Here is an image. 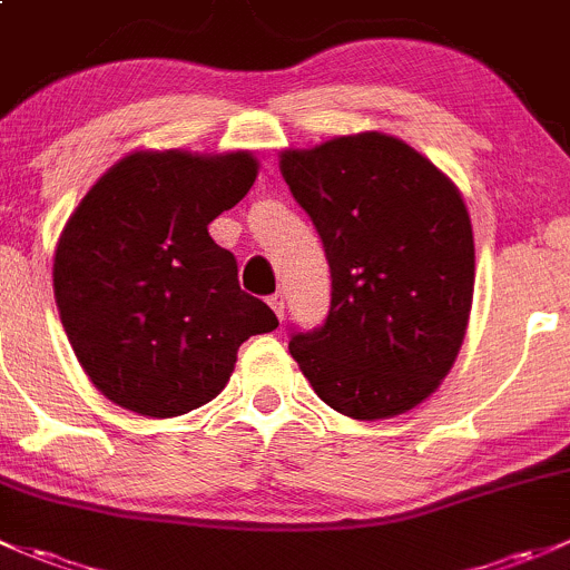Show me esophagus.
<instances>
[{"label":"esophagus","mask_w":570,"mask_h":570,"mask_svg":"<svg viewBox=\"0 0 570 570\" xmlns=\"http://www.w3.org/2000/svg\"><path fill=\"white\" fill-rule=\"evenodd\" d=\"M268 304H272V309L277 313V318H285V309H287V302H285V293L277 291L274 296H268Z\"/></svg>","instance_id":"esophagus-1"}]
</instances>
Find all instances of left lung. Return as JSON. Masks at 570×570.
Instances as JSON below:
<instances>
[{
	"mask_svg": "<svg viewBox=\"0 0 570 570\" xmlns=\"http://www.w3.org/2000/svg\"><path fill=\"white\" fill-rule=\"evenodd\" d=\"M279 169L332 272L326 321L293 328V360L334 412H409L450 373L472 309L474 238L459 189L379 131L285 150Z\"/></svg>",
	"mask_w": 570,
	"mask_h": 570,
	"instance_id": "8db88e82",
	"label": "left lung"
}]
</instances>
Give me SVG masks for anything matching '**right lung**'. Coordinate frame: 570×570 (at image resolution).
I'll list each match as a JSON object with an SVG mask.
<instances>
[{"instance_id": "right-lung-1", "label": "right lung", "mask_w": 570, "mask_h": 570, "mask_svg": "<svg viewBox=\"0 0 570 570\" xmlns=\"http://www.w3.org/2000/svg\"><path fill=\"white\" fill-rule=\"evenodd\" d=\"M252 154H131L87 191L55 255L62 326L92 384L145 416L214 401L238 345L279 326L208 225L252 189Z\"/></svg>"}]
</instances>
